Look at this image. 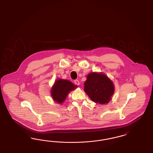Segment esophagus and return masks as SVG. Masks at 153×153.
<instances>
[{
  "mask_svg": "<svg viewBox=\"0 0 153 153\" xmlns=\"http://www.w3.org/2000/svg\"><path fill=\"white\" fill-rule=\"evenodd\" d=\"M74 82L76 85H80V82L78 80H75L74 81Z\"/></svg>",
  "mask_w": 153,
  "mask_h": 153,
  "instance_id": "obj_1",
  "label": "esophagus"
}]
</instances>
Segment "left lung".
<instances>
[{"label": "left lung", "mask_w": 153, "mask_h": 153, "mask_svg": "<svg viewBox=\"0 0 153 153\" xmlns=\"http://www.w3.org/2000/svg\"><path fill=\"white\" fill-rule=\"evenodd\" d=\"M84 91L93 102L105 104L110 101L114 94V86L106 75L91 73L84 82Z\"/></svg>", "instance_id": "8db88e82"}]
</instances>
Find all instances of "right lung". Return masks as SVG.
Wrapping results in <instances>:
<instances>
[{
	"label": "right lung",
	"mask_w": 153,
	"mask_h": 153,
	"mask_svg": "<svg viewBox=\"0 0 153 153\" xmlns=\"http://www.w3.org/2000/svg\"><path fill=\"white\" fill-rule=\"evenodd\" d=\"M71 81L67 80L56 81L51 89V95L53 100L57 103L62 104L70 91L76 88Z\"/></svg>",
	"instance_id": "add662e5"
}]
</instances>
